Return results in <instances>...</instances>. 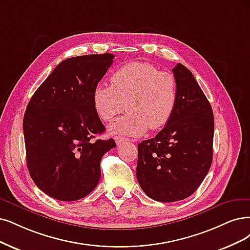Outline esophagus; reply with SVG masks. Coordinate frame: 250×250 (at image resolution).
I'll use <instances>...</instances> for the list:
<instances>
[{
	"mask_svg": "<svg viewBox=\"0 0 250 250\" xmlns=\"http://www.w3.org/2000/svg\"><path fill=\"white\" fill-rule=\"evenodd\" d=\"M115 141H116V144H117V145H122V144L126 143V142H131L132 140H131V139H127V138L116 137V138H115Z\"/></svg>",
	"mask_w": 250,
	"mask_h": 250,
	"instance_id": "esophagus-1",
	"label": "esophagus"
}]
</instances>
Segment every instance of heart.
I'll use <instances>...</instances> for the list:
<instances>
[{"label":"heart","mask_w":250,"mask_h":250,"mask_svg":"<svg viewBox=\"0 0 250 250\" xmlns=\"http://www.w3.org/2000/svg\"><path fill=\"white\" fill-rule=\"evenodd\" d=\"M177 82L172 73L153 64L135 62L111 76L110 84L99 82L92 92L97 114L111 122L125 109L126 114L109 125L114 135L140 136L147 128L159 130L167 124L177 103Z\"/></svg>","instance_id":"obj_1"}]
</instances>
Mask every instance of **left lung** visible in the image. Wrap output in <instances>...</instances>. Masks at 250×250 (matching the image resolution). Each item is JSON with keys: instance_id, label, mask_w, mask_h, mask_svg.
Here are the masks:
<instances>
[{"instance_id": "obj_1", "label": "left lung", "mask_w": 250, "mask_h": 250, "mask_svg": "<svg viewBox=\"0 0 250 250\" xmlns=\"http://www.w3.org/2000/svg\"><path fill=\"white\" fill-rule=\"evenodd\" d=\"M177 103L169 122L151 139L138 144L136 176L149 198L170 203L187 199L200 187L213 156L214 117L191 72L172 69Z\"/></svg>"}]
</instances>
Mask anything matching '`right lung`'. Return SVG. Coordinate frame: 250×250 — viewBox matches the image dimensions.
Returning <instances> with one entry per match:
<instances>
[{
    "instance_id": "right-lung-1",
    "label": "right lung",
    "mask_w": 250,
    "mask_h": 250,
    "mask_svg": "<svg viewBox=\"0 0 250 250\" xmlns=\"http://www.w3.org/2000/svg\"><path fill=\"white\" fill-rule=\"evenodd\" d=\"M111 53L61 62L35 91L23 116L26 165L43 192L76 201L95 189L101 160L116 147L113 139L94 140L105 132L92 92L113 63Z\"/></svg>"
}]
</instances>
